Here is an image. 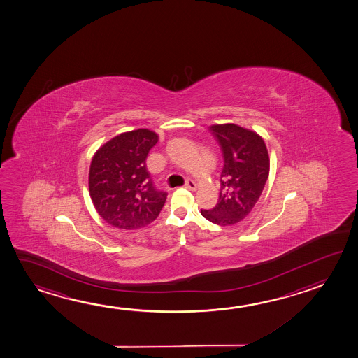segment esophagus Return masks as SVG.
<instances>
[{
    "label": "esophagus",
    "instance_id": "esophagus-1",
    "mask_svg": "<svg viewBox=\"0 0 358 358\" xmlns=\"http://www.w3.org/2000/svg\"><path fill=\"white\" fill-rule=\"evenodd\" d=\"M185 188H187V189H191V191H194L196 188H197V185H196V182L192 181V180H187L186 183H185Z\"/></svg>",
    "mask_w": 358,
    "mask_h": 358
}]
</instances>
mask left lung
Masks as SVG:
<instances>
[{
    "label": "left lung",
    "instance_id": "1",
    "mask_svg": "<svg viewBox=\"0 0 358 358\" xmlns=\"http://www.w3.org/2000/svg\"><path fill=\"white\" fill-rule=\"evenodd\" d=\"M223 156L220 199L215 207L201 210L210 222L231 226L252 211L270 173L267 147L261 136L235 123L210 127Z\"/></svg>",
    "mask_w": 358,
    "mask_h": 358
}]
</instances>
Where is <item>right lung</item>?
<instances>
[{
	"label": "right lung",
	"instance_id": "right-lung-1",
	"mask_svg": "<svg viewBox=\"0 0 358 358\" xmlns=\"http://www.w3.org/2000/svg\"><path fill=\"white\" fill-rule=\"evenodd\" d=\"M159 136L146 129L124 132L106 142L90 167L88 187L94 206L113 227L137 229L153 222L167 192L153 185L147 155Z\"/></svg>",
	"mask_w": 358,
	"mask_h": 358
}]
</instances>
